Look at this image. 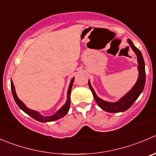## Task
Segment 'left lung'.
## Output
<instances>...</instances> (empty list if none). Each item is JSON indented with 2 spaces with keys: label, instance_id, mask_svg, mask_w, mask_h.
Wrapping results in <instances>:
<instances>
[{
  "label": "left lung",
  "instance_id": "obj_1",
  "mask_svg": "<svg viewBox=\"0 0 156 156\" xmlns=\"http://www.w3.org/2000/svg\"><path fill=\"white\" fill-rule=\"evenodd\" d=\"M128 43H129L133 50L135 52V53L137 55V59H138L139 63V78L136 84L134 85V87L123 98H122L118 102L116 103H110L103 101V100H101V98H99L97 96L94 90L91 85H90V81H88L89 87H90V90L92 91L94 98L95 101L97 102L98 105L101 109H103L105 111L109 112V113H118V112H123L128 110L133 104L136 100L139 98V96L142 93L145 87V83H146V71H145V62L143 57L142 55V53L140 51V49H138L134 46L133 43H132L130 40H128Z\"/></svg>",
  "mask_w": 156,
  "mask_h": 156
}]
</instances>
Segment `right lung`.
<instances>
[{"mask_svg":"<svg viewBox=\"0 0 156 156\" xmlns=\"http://www.w3.org/2000/svg\"><path fill=\"white\" fill-rule=\"evenodd\" d=\"M74 78H72V81H71L70 85H69V90H68V100L67 102L66 103L64 106L60 109L59 110L56 112L54 115L51 116H43L42 115H40V113H38V112L35 111V110H32L30 109L27 108V107L25 106V104L17 98L16 96V91H15V88H14V85H13V81H10V84H11V90H12V94H13V98H14L15 101H16V104L19 106L20 108L22 110H23L26 113H27L28 115H30L31 117H33V119H35L37 121L42 122V123H46V122H51V121H55V120H58V119L62 118L64 116H66V113L69 112V107H70V94H71V90H72V84H73L74 82Z\"/></svg>","mask_w":156,"mask_h":156,"instance_id":"right-lung-1","label":"right lung"}]
</instances>
